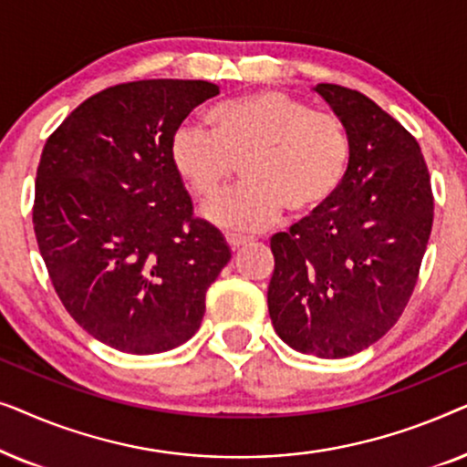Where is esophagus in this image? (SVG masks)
Instances as JSON below:
<instances>
[{"mask_svg": "<svg viewBox=\"0 0 467 467\" xmlns=\"http://www.w3.org/2000/svg\"><path fill=\"white\" fill-rule=\"evenodd\" d=\"M227 244H229V248H232V251H238L240 246H244V244H248V238H244V235H227Z\"/></svg>", "mask_w": 467, "mask_h": 467, "instance_id": "1", "label": "esophagus"}]
</instances>
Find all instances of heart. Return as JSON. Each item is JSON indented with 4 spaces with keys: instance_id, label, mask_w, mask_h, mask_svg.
<instances>
[{
    "instance_id": "b5f03b06",
    "label": "heart",
    "mask_w": 467,
    "mask_h": 467,
    "mask_svg": "<svg viewBox=\"0 0 467 467\" xmlns=\"http://www.w3.org/2000/svg\"><path fill=\"white\" fill-rule=\"evenodd\" d=\"M213 131L184 123L170 157L197 200H213L242 170L246 184L208 203L203 216L225 232H264L280 219L323 208L347 176L350 136L342 119L317 112L283 91L223 101L208 114Z\"/></svg>"
}]
</instances>
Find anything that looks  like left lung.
I'll list each match as a JSON object with an SVG mask.
<instances>
[{
    "mask_svg": "<svg viewBox=\"0 0 467 467\" xmlns=\"http://www.w3.org/2000/svg\"><path fill=\"white\" fill-rule=\"evenodd\" d=\"M342 119L350 161L336 195L272 235L267 310L280 340L342 359L398 323L417 285L433 223L420 146L391 114L353 88L317 85Z\"/></svg>",
    "mask_w": 467,
    "mask_h": 467,
    "instance_id": "1",
    "label": "left lung"
}]
</instances>
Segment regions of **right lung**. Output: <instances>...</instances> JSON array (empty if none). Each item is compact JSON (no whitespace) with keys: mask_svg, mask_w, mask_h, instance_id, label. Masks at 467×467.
<instances>
[{"mask_svg":"<svg viewBox=\"0 0 467 467\" xmlns=\"http://www.w3.org/2000/svg\"><path fill=\"white\" fill-rule=\"evenodd\" d=\"M206 80H136L82 101L44 144L34 232L61 304L108 347L155 355L200 329L206 291L232 259L193 216L171 165L174 131Z\"/></svg>","mask_w":467,"mask_h":467,"instance_id":"add662e5","label":"right lung"}]
</instances>
